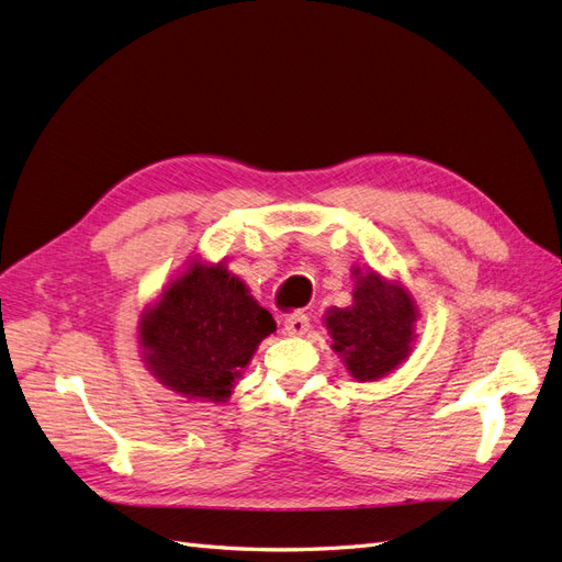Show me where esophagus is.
I'll return each instance as SVG.
<instances>
[{
    "mask_svg": "<svg viewBox=\"0 0 562 562\" xmlns=\"http://www.w3.org/2000/svg\"><path fill=\"white\" fill-rule=\"evenodd\" d=\"M283 328H285V333H288V335H293V337L304 335V333L310 330V316L304 314V312H293V314H288V316L283 318Z\"/></svg>",
    "mask_w": 562,
    "mask_h": 562,
    "instance_id": "1",
    "label": "esophagus"
}]
</instances>
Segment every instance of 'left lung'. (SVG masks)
<instances>
[{
    "label": "left lung",
    "mask_w": 562,
    "mask_h": 562,
    "mask_svg": "<svg viewBox=\"0 0 562 562\" xmlns=\"http://www.w3.org/2000/svg\"><path fill=\"white\" fill-rule=\"evenodd\" d=\"M415 304L398 283L384 281L375 271H356L353 304L330 310L326 326L333 349L359 382H372L394 370L411 351Z\"/></svg>",
    "instance_id": "8db88e82"
}]
</instances>
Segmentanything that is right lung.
<instances>
[{
  "mask_svg": "<svg viewBox=\"0 0 562 562\" xmlns=\"http://www.w3.org/2000/svg\"><path fill=\"white\" fill-rule=\"evenodd\" d=\"M277 330L241 279L220 262H194L140 318L145 361L187 398L225 401L262 339Z\"/></svg>",
  "mask_w": 562,
  "mask_h": 562,
  "instance_id": "obj_1",
  "label": "right lung"
}]
</instances>
